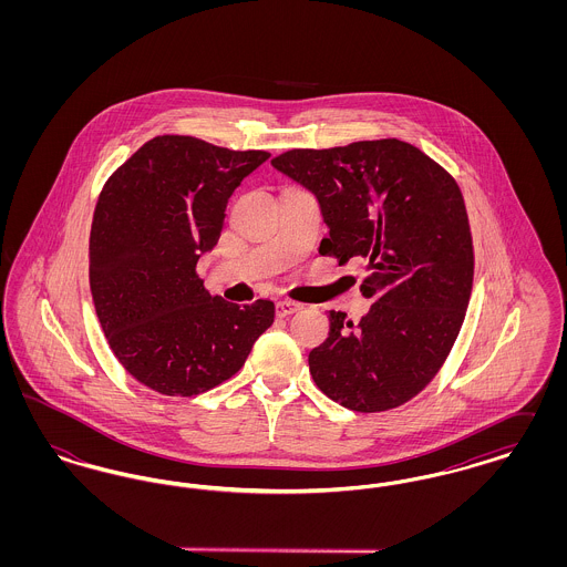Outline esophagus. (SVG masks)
Returning a JSON list of instances; mask_svg holds the SVG:
<instances>
[{
    "label": "esophagus",
    "mask_w": 567,
    "mask_h": 567,
    "mask_svg": "<svg viewBox=\"0 0 567 567\" xmlns=\"http://www.w3.org/2000/svg\"><path fill=\"white\" fill-rule=\"evenodd\" d=\"M299 310H303V303H299V301L282 299V301L276 303V315L278 317H291V315H296Z\"/></svg>",
    "instance_id": "34e87169"
}]
</instances>
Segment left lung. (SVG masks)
I'll use <instances>...</instances> for the list:
<instances>
[{
  "mask_svg": "<svg viewBox=\"0 0 567 567\" xmlns=\"http://www.w3.org/2000/svg\"><path fill=\"white\" fill-rule=\"evenodd\" d=\"M271 165L310 190L329 236L319 252L365 264L374 303L354 324L329 310V338L308 354L324 395L382 412L421 393L457 340L472 293L474 248L455 178L416 146L389 137L293 148Z\"/></svg>",
  "mask_w": 567,
  "mask_h": 567,
  "instance_id": "8db88e82",
  "label": "left lung"
}]
</instances>
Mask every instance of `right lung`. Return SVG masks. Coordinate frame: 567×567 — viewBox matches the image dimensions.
Returning a JSON list of instances; mask_svg holds the SVG:
<instances>
[{"instance_id": "add662e5", "label": "right lung", "mask_w": 567, "mask_h": 567, "mask_svg": "<svg viewBox=\"0 0 567 567\" xmlns=\"http://www.w3.org/2000/svg\"><path fill=\"white\" fill-rule=\"evenodd\" d=\"M268 157L157 135L100 193L89 240L95 312L121 365L162 395H199L234 377L274 323L270 299L229 303L195 271L231 193Z\"/></svg>"}]
</instances>
